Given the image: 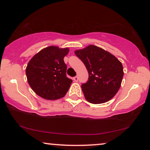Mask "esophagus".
<instances>
[{
    "instance_id": "obj_1",
    "label": "esophagus",
    "mask_w": 150,
    "mask_h": 150,
    "mask_svg": "<svg viewBox=\"0 0 150 150\" xmlns=\"http://www.w3.org/2000/svg\"><path fill=\"white\" fill-rule=\"evenodd\" d=\"M73 79H74V81L75 82H78V81H79V77L75 76V77L73 78Z\"/></svg>"
}]
</instances>
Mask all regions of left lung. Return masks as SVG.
<instances>
[{
	"label": "left lung",
	"mask_w": 150,
	"mask_h": 150,
	"mask_svg": "<svg viewBox=\"0 0 150 150\" xmlns=\"http://www.w3.org/2000/svg\"><path fill=\"white\" fill-rule=\"evenodd\" d=\"M74 52L89 73L88 81L81 85L85 99L96 104L111 100L122 84L124 76L122 63L114 55L94 45Z\"/></svg>",
	"instance_id": "1"
}]
</instances>
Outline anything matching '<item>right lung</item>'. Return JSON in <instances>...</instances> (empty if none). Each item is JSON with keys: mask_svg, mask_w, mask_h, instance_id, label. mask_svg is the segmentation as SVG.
Here are the masks:
<instances>
[{"mask_svg": "<svg viewBox=\"0 0 150 150\" xmlns=\"http://www.w3.org/2000/svg\"><path fill=\"white\" fill-rule=\"evenodd\" d=\"M69 48L46 47L35 54L28 62L26 74L30 87L37 95L46 100L64 97L72 80L66 76L67 65L63 58Z\"/></svg>", "mask_w": 150, "mask_h": 150, "instance_id": "obj_1", "label": "right lung"}]
</instances>
